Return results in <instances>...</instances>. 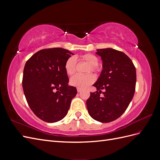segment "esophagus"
Instances as JSON below:
<instances>
[{"label":"esophagus","instance_id":"34e87169","mask_svg":"<svg viewBox=\"0 0 160 160\" xmlns=\"http://www.w3.org/2000/svg\"><path fill=\"white\" fill-rule=\"evenodd\" d=\"M81 89H80V88H77V92H81Z\"/></svg>","mask_w":160,"mask_h":160}]
</instances>
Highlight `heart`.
Wrapping results in <instances>:
<instances>
[{"label": "heart", "mask_w": 160, "mask_h": 160, "mask_svg": "<svg viewBox=\"0 0 160 160\" xmlns=\"http://www.w3.org/2000/svg\"><path fill=\"white\" fill-rule=\"evenodd\" d=\"M78 60L80 62H85L89 65V67L87 69L85 73H90L91 72H97L98 71V66L99 64V59L98 57L93 54L88 53L79 57ZM65 71L68 75H73L77 70V62L73 57H69L65 61L64 65ZM95 80V77L92 74H88L85 75H76L72 77L70 79L71 85L76 87L77 88L85 89L89 85L93 83Z\"/></svg>", "instance_id": "b5f03b06"}]
</instances>
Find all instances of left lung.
Returning <instances> with one entry per match:
<instances>
[{
    "mask_svg": "<svg viewBox=\"0 0 160 160\" xmlns=\"http://www.w3.org/2000/svg\"><path fill=\"white\" fill-rule=\"evenodd\" d=\"M97 51L103 61V70L93 84L98 91L91 93L87 108L92 118L109 123L119 118L132 100L136 71L132 61L124 52L111 48ZM103 89L104 92L101 96Z\"/></svg>",
    "mask_w": 160,
    "mask_h": 160,
    "instance_id": "8db88e82",
    "label": "left lung"
}]
</instances>
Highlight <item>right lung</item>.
<instances>
[{"label": "right lung", "instance_id": "obj_1", "mask_svg": "<svg viewBox=\"0 0 160 160\" xmlns=\"http://www.w3.org/2000/svg\"><path fill=\"white\" fill-rule=\"evenodd\" d=\"M73 55L62 48L42 49L24 67L22 88L27 103L37 117L48 123L63 119L77 91L68 86L64 65Z\"/></svg>", "mask_w": 160, "mask_h": 160}]
</instances>
